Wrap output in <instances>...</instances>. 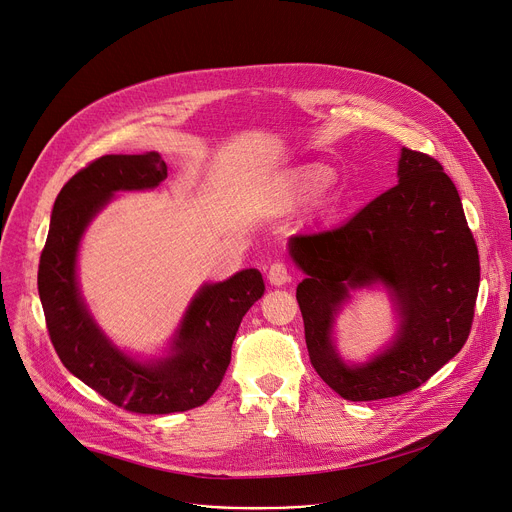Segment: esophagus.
Wrapping results in <instances>:
<instances>
[{
  "mask_svg": "<svg viewBox=\"0 0 512 512\" xmlns=\"http://www.w3.org/2000/svg\"><path fill=\"white\" fill-rule=\"evenodd\" d=\"M267 279L271 285H283L289 281V271H287V265L283 261H275L269 271H267Z\"/></svg>",
  "mask_w": 512,
  "mask_h": 512,
  "instance_id": "obj_1",
  "label": "esophagus"
}]
</instances>
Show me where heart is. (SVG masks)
Wrapping results in <instances>:
<instances>
[{
  "label": "heart",
  "mask_w": 512,
  "mask_h": 512,
  "mask_svg": "<svg viewBox=\"0 0 512 512\" xmlns=\"http://www.w3.org/2000/svg\"><path fill=\"white\" fill-rule=\"evenodd\" d=\"M328 180V172L322 168H310L302 176V194H312L320 190Z\"/></svg>",
  "instance_id": "obj_1"
}]
</instances>
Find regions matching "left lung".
<instances>
[{
    "label": "left lung",
    "instance_id": "left-lung-1",
    "mask_svg": "<svg viewBox=\"0 0 512 512\" xmlns=\"http://www.w3.org/2000/svg\"><path fill=\"white\" fill-rule=\"evenodd\" d=\"M399 184L342 227L294 235L289 255L306 273L296 298L312 367L348 401L421 387L468 340L480 285L478 247L442 164L401 150ZM383 282L400 310L396 340L364 365H346L331 340L352 288Z\"/></svg>",
    "mask_w": 512,
    "mask_h": 512
}]
</instances>
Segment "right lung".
I'll return each mask as SVG.
<instances>
[{"mask_svg": "<svg viewBox=\"0 0 512 512\" xmlns=\"http://www.w3.org/2000/svg\"><path fill=\"white\" fill-rule=\"evenodd\" d=\"M166 178L168 166L156 152L91 162L56 196L38 267L48 334L64 367L113 405L145 415L188 411L212 397L227 373L241 320L265 291L257 269L202 285L166 358L137 362L111 344L81 298L79 243L93 216L115 192L156 188Z\"/></svg>", "mask_w": 512, "mask_h": 512, "instance_id": "add662e5", "label": "right lung"}]
</instances>
